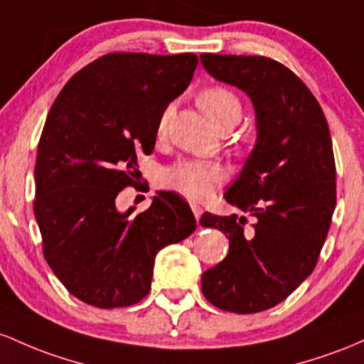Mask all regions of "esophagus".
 Here are the masks:
<instances>
[{
	"label": "esophagus",
	"mask_w": 364,
	"mask_h": 364,
	"mask_svg": "<svg viewBox=\"0 0 364 364\" xmlns=\"http://www.w3.org/2000/svg\"><path fill=\"white\" fill-rule=\"evenodd\" d=\"M191 208H193V213L196 216V220L199 222V218H201V215H203V208L196 203H191Z\"/></svg>",
	"instance_id": "obj_1"
}]
</instances>
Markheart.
Segmentation results:
<instances>
[{"instance_id": "heart-1", "label": "heart", "mask_w": 364, "mask_h": 364, "mask_svg": "<svg viewBox=\"0 0 364 364\" xmlns=\"http://www.w3.org/2000/svg\"><path fill=\"white\" fill-rule=\"evenodd\" d=\"M198 103L208 118L222 130L232 129L242 117V103L239 96L225 85H210L203 89L198 96ZM168 117L170 109H165L160 115L158 134L165 132ZM223 178L225 171L218 163L211 161L182 160L161 171V183L166 189L175 191L194 201H201L213 194L215 187L220 186Z\"/></svg>"}]
</instances>
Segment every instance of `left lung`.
Instances as JSON below:
<instances>
[{
	"label": "left lung",
	"instance_id": "1",
	"mask_svg": "<svg viewBox=\"0 0 364 364\" xmlns=\"http://www.w3.org/2000/svg\"><path fill=\"white\" fill-rule=\"evenodd\" d=\"M201 63L247 92L258 125L255 149L223 196L244 215L199 220L230 242L227 258L203 273V294L223 311H264L287 299L318 263L337 203L332 137L316 97L285 65L211 53Z\"/></svg>",
	"mask_w": 364,
	"mask_h": 364
}]
</instances>
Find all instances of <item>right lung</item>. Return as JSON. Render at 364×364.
<instances>
[{
	"mask_svg": "<svg viewBox=\"0 0 364 364\" xmlns=\"http://www.w3.org/2000/svg\"><path fill=\"white\" fill-rule=\"evenodd\" d=\"M198 56L108 53L65 84L41 134L34 215L43 255L72 296L112 309L148 296L154 258L196 230L189 204L160 193L142 213H118L137 154H151L158 120L193 79Z\"/></svg>",
	"mask_w": 364,
	"mask_h": 364,
	"instance_id": "right-lung-1",
	"label": "right lung"
}]
</instances>
